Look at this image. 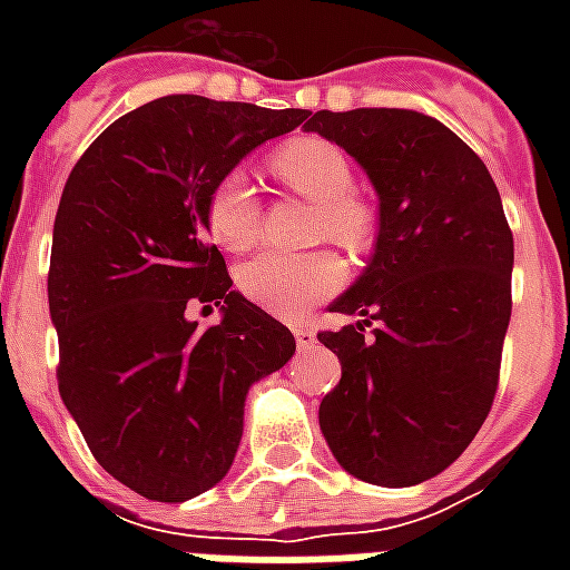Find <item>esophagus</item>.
Instances as JSON below:
<instances>
[{"label":"esophagus","mask_w":570,"mask_h":570,"mask_svg":"<svg viewBox=\"0 0 570 570\" xmlns=\"http://www.w3.org/2000/svg\"><path fill=\"white\" fill-rule=\"evenodd\" d=\"M296 345H298V351H311V347L317 345V335H314V330H308V326H298Z\"/></svg>","instance_id":"34e87169"}]
</instances>
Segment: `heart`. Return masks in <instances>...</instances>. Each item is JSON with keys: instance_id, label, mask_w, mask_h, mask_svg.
Listing matches in <instances>:
<instances>
[{"instance_id": "1", "label": "heart", "mask_w": 570, "mask_h": 570, "mask_svg": "<svg viewBox=\"0 0 570 570\" xmlns=\"http://www.w3.org/2000/svg\"><path fill=\"white\" fill-rule=\"evenodd\" d=\"M272 174L317 204V235L345 247H363L372 237V210L354 198V167L338 146L298 137L268 155ZM207 228L225 249H247L259 235V198L244 170H225L207 195ZM345 262L330 249L286 256L265 249L240 265L237 286L259 308L296 321L345 284Z\"/></svg>"}]
</instances>
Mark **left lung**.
I'll return each mask as SVG.
<instances>
[{
	"label": "left lung",
	"mask_w": 570,
	"mask_h": 570,
	"mask_svg": "<svg viewBox=\"0 0 570 570\" xmlns=\"http://www.w3.org/2000/svg\"><path fill=\"white\" fill-rule=\"evenodd\" d=\"M305 130L342 146L379 195L375 253L330 305L357 323L317 335L342 363L323 440L351 476L419 485L461 458L498 391L513 308L501 195L476 151L424 112L321 109Z\"/></svg>",
	"instance_id": "obj_1"
}]
</instances>
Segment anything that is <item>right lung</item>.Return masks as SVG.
Wrapping results in <instances>:
<instances>
[{"instance_id":"1","label":"right lung","mask_w":570,"mask_h":570,"mask_svg":"<svg viewBox=\"0 0 570 570\" xmlns=\"http://www.w3.org/2000/svg\"><path fill=\"white\" fill-rule=\"evenodd\" d=\"M308 109L174 94L112 121L72 167L55 219L48 308L57 384L94 458L149 501L183 503L232 470L253 384L296 338L232 289L207 195ZM191 304H219L200 331Z\"/></svg>"}]
</instances>
